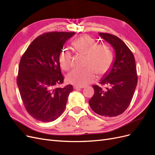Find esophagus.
Masks as SVG:
<instances>
[{
    "mask_svg": "<svg viewBox=\"0 0 155 155\" xmlns=\"http://www.w3.org/2000/svg\"><path fill=\"white\" fill-rule=\"evenodd\" d=\"M84 86H74L73 89H82L84 88Z\"/></svg>",
    "mask_w": 155,
    "mask_h": 155,
    "instance_id": "esophagus-1",
    "label": "esophagus"
}]
</instances>
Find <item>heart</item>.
Segmentation results:
<instances>
[{"mask_svg": "<svg viewBox=\"0 0 155 155\" xmlns=\"http://www.w3.org/2000/svg\"><path fill=\"white\" fill-rule=\"evenodd\" d=\"M75 50L86 54L85 65L82 69H73L68 74L66 80L68 83L84 86L93 82L97 73L104 75L110 70L113 62V53L107 44H97L92 37L84 35L73 42ZM60 66L64 71H69L72 68V54L69 49H64L58 57Z\"/></svg>", "mask_w": 155, "mask_h": 155, "instance_id": "obj_1", "label": "heart"}]
</instances>
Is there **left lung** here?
<instances>
[{
	"mask_svg": "<svg viewBox=\"0 0 155 155\" xmlns=\"http://www.w3.org/2000/svg\"><path fill=\"white\" fill-rule=\"evenodd\" d=\"M99 35L111 45L116 56L110 71L100 82L107 87L93 86L94 93L89 104L99 115L117 117L126 110L137 87L135 60L132 51L120 38L107 33H99Z\"/></svg>",
	"mask_w": 155,
	"mask_h": 155,
	"instance_id": "8db88e82",
	"label": "left lung"
}]
</instances>
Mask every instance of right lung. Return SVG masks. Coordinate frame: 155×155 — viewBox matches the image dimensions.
<instances>
[{"mask_svg": "<svg viewBox=\"0 0 155 155\" xmlns=\"http://www.w3.org/2000/svg\"><path fill=\"white\" fill-rule=\"evenodd\" d=\"M74 32H49L37 37L21 57L17 83L27 112L37 120L49 122L64 112L72 85L64 82L60 53Z\"/></svg>", "mask_w": 155, "mask_h": 155, "instance_id": "1", "label": "right lung"}]
</instances>
